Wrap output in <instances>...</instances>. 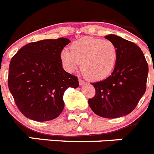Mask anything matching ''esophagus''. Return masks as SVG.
Listing matches in <instances>:
<instances>
[{"mask_svg":"<svg viewBox=\"0 0 154 154\" xmlns=\"http://www.w3.org/2000/svg\"><path fill=\"white\" fill-rule=\"evenodd\" d=\"M79 85H83L85 83V82H84L83 80L81 78H79Z\"/></svg>","mask_w":154,"mask_h":154,"instance_id":"34e87169","label":"esophagus"}]
</instances>
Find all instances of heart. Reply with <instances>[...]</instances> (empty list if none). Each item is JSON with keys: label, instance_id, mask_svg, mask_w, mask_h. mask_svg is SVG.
I'll use <instances>...</instances> for the list:
<instances>
[{"label": "heart", "instance_id": "1", "mask_svg": "<svg viewBox=\"0 0 154 154\" xmlns=\"http://www.w3.org/2000/svg\"><path fill=\"white\" fill-rule=\"evenodd\" d=\"M70 51L65 49L61 53V61L65 70L74 72L82 63V71L92 80L108 77L117 62V47L109 40L84 37L73 42Z\"/></svg>", "mask_w": 154, "mask_h": 154}]
</instances>
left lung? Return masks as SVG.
Wrapping results in <instances>:
<instances>
[{"label": "left lung", "mask_w": 154, "mask_h": 154, "mask_svg": "<svg viewBox=\"0 0 154 154\" xmlns=\"http://www.w3.org/2000/svg\"><path fill=\"white\" fill-rule=\"evenodd\" d=\"M105 38L118 49L116 65L111 75L92 83L96 95L89 99L96 115L114 119L130 113L146 92L148 64L140 48L115 35Z\"/></svg>", "instance_id": "left-lung-1"}]
</instances>
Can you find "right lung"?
<instances>
[{
	"instance_id": "obj_1",
	"label": "right lung",
	"mask_w": 154,
	"mask_h": 154,
	"mask_svg": "<svg viewBox=\"0 0 154 154\" xmlns=\"http://www.w3.org/2000/svg\"><path fill=\"white\" fill-rule=\"evenodd\" d=\"M69 42L65 38L31 42L11 58L8 88L27 118L39 122L55 119L65 106V91L79 86L78 78L65 72L61 61Z\"/></svg>"
}]
</instances>
